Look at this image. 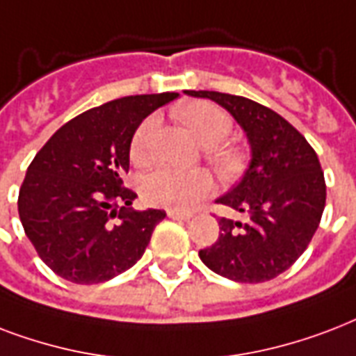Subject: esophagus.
<instances>
[{"label":"esophagus","instance_id":"obj_1","mask_svg":"<svg viewBox=\"0 0 356 356\" xmlns=\"http://www.w3.org/2000/svg\"><path fill=\"white\" fill-rule=\"evenodd\" d=\"M167 216H169L170 219H175V221H189L193 217L189 211H178V209H169Z\"/></svg>","mask_w":356,"mask_h":356}]
</instances>
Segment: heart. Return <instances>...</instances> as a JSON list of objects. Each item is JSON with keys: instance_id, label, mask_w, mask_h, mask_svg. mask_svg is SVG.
<instances>
[{"instance_id": "obj_1", "label": "heart", "mask_w": 356, "mask_h": 356, "mask_svg": "<svg viewBox=\"0 0 356 356\" xmlns=\"http://www.w3.org/2000/svg\"><path fill=\"white\" fill-rule=\"evenodd\" d=\"M178 117L189 126L204 147H208V161L221 175H230L238 169V150L227 145H219L227 139L232 129V120L221 107L209 102H193L178 109ZM158 126L159 118L150 115L135 129L131 139V159L135 163H145L150 159L152 139ZM139 189L148 204L172 209H189L204 197H208L213 189V181L206 170L181 172L172 169H156L140 178Z\"/></svg>"}]
</instances>
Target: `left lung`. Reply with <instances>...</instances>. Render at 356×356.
<instances>
[{"mask_svg": "<svg viewBox=\"0 0 356 356\" xmlns=\"http://www.w3.org/2000/svg\"><path fill=\"white\" fill-rule=\"evenodd\" d=\"M225 107L243 128L250 163L217 204L249 216L219 217V238L198 252L217 275L236 282H266L290 269L307 250L323 216L327 187L318 154L286 118L243 96L186 90Z\"/></svg>", "mask_w": 356, "mask_h": 356, "instance_id": "obj_1", "label": "left lung"}]
</instances>
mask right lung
Here are the masks:
<instances>
[{
    "label": "right lung",
    "instance_id": "obj_1",
    "mask_svg": "<svg viewBox=\"0 0 356 356\" xmlns=\"http://www.w3.org/2000/svg\"><path fill=\"white\" fill-rule=\"evenodd\" d=\"M178 92L107 102L60 126L31 165L18 195L26 236L42 261L76 284L117 277L145 254L163 209L135 211L124 187L135 129Z\"/></svg>",
    "mask_w": 356,
    "mask_h": 356
}]
</instances>
